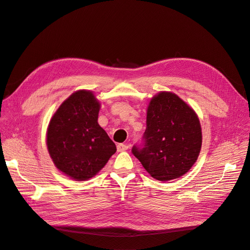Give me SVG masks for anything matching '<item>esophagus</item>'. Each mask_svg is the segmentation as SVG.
<instances>
[{
    "label": "esophagus",
    "instance_id": "1",
    "mask_svg": "<svg viewBox=\"0 0 250 250\" xmlns=\"http://www.w3.org/2000/svg\"><path fill=\"white\" fill-rule=\"evenodd\" d=\"M116 149H117V152H124V151H126L128 149V147L126 145H125V144H118V145L116 146Z\"/></svg>",
    "mask_w": 250,
    "mask_h": 250
}]
</instances>
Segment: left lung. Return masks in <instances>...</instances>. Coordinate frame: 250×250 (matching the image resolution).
Here are the masks:
<instances>
[{"instance_id": "left-lung-1", "label": "left lung", "mask_w": 250, "mask_h": 250, "mask_svg": "<svg viewBox=\"0 0 250 250\" xmlns=\"http://www.w3.org/2000/svg\"><path fill=\"white\" fill-rule=\"evenodd\" d=\"M147 127L132 153L150 175L160 181L186 174L202 147V128L195 112L177 95L161 92L150 102Z\"/></svg>"}]
</instances>
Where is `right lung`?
Here are the masks:
<instances>
[{"label":"right lung","instance_id":"obj_1","mask_svg":"<svg viewBox=\"0 0 250 250\" xmlns=\"http://www.w3.org/2000/svg\"><path fill=\"white\" fill-rule=\"evenodd\" d=\"M100 104L90 91H77L50 120L46 143L59 170L76 180L93 177L115 153V144L98 125Z\"/></svg>","mask_w":250,"mask_h":250}]
</instances>
